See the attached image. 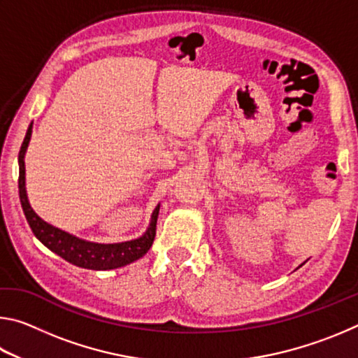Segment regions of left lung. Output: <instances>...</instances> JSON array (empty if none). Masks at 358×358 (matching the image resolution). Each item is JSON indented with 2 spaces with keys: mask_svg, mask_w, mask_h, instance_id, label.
I'll return each instance as SVG.
<instances>
[{
  "mask_svg": "<svg viewBox=\"0 0 358 358\" xmlns=\"http://www.w3.org/2000/svg\"><path fill=\"white\" fill-rule=\"evenodd\" d=\"M301 265H303V264H301Z\"/></svg>",
  "mask_w": 358,
  "mask_h": 358,
  "instance_id": "left-lung-1",
  "label": "left lung"
}]
</instances>
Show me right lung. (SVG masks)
Listing matches in <instances>:
<instances>
[{
    "mask_svg": "<svg viewBox=\"0 0 358 358\" xmlns=\"http://www.w3.org/2000/svg\"><path fill=\"white\" fill-rule=\"evenodd\" d=\"M31 132L33 123L28 126L27 136L23 138L19 153V196L23 213H25L27 221L33 234L36 235V238L52 252L68 260L69 264L88 270L120 268V266L132 264L137 259L143 257L155 241L156 221L161 207L159 203L156 205L153 213H151L150 224L143 235L129 241H121V243H94V241L78 238L76 235L52 226V224L45 222L41 216H38V213H36L28 202L25 187V155L29 141H31Z\"/></svg>",
    "mask_w": 358,
    "mask_h": 358,
    "instance_id": "add662e5",
    "label": "right lung"
}]
</instances>
